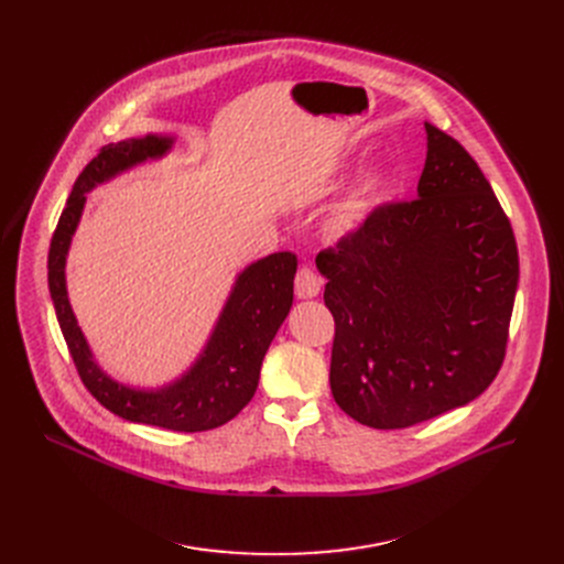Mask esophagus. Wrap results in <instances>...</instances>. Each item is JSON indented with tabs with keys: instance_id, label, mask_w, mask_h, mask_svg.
<instances>
[{
	"instance_id": "obj_1",
	"label": "esophagus",
	"mask_w": 564,
	"mask_h": 564,
	"mask_svg": "<svg viewBox=\"0 0 564 564\" xmlns=\"http://www.w3.org/2000/svg\"><path fill=\"white\" fill-rule=\"evenodd\" d=\"M319 285H322L319 274L313 270V267L304 264L302 270L297 272V279H294V294H297L300 300L317 297V294H319Z\"/></svg>"
}]
</instances>
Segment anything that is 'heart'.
I'll return each instance as SVG.
<instances>
[{
    "label": "heart",
    "instance_id": "b5f03b06",
    "mask_svg": "<svg viewBox=\"0 0 564 564\" xmlns=\"http://www.w3.org/2000/svg\"><path fill=\"white\" fill-rule=\"evenodd\" d=\"M383 189H387V173H383L381 169L370 171L364 177V181L359 183V187L354 189L347 196V200L338 207V213L334 217V224L340 230H347L351 226H357L372 210V207L381 200Z\"/></svg>",
    "mask_w": 564,
    "mask_h": 564
}]
</instances>
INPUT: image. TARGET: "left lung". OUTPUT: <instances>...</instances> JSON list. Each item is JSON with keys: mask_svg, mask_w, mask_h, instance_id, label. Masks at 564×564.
Returning <instances> with one entry per match:
<instances>
[{"mask_svg": "<svg viewBox=\"0 0 564 564\" xmlns=\"http://www.w3.org/2000/svg\"><path fill=\"white\" fill-rule=\"evenodd\" d=\"M425 130L419 196L377 205L315 260L336 322L334 400L377 430L425 423L489 387L519 283L512 224L478 162Z\"/></svg>", "mask_w": 564, "mask_h": 564, "instance_id": "1", "label": "left lung"}]
</instances>
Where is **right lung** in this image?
<instances>
[{"label": "right lung", "mask_w": 564, "mask_h": 564, "mask_svg": "<svg viewBox=\"0 0 564 564\" xmlns=\"http://www.w3.org/2000/svg\"><path fill=\"white\" fill-rule=\"evenodd\" d=\"M169 148L171 139L158 134L100 148V153L79 173L58 217L47 253V283L58 327L88 393L116 416L132 423L173 432H205L228 423L251 402L264 354L292 306L297 256L281 251L249 264L237 279L200 359L181 381L162 391L128 389L111 381L94 364L66 292V253L86 192L148 158H162Z\"/></svg>", "instance_id": "obj_1"}]
</instances>
